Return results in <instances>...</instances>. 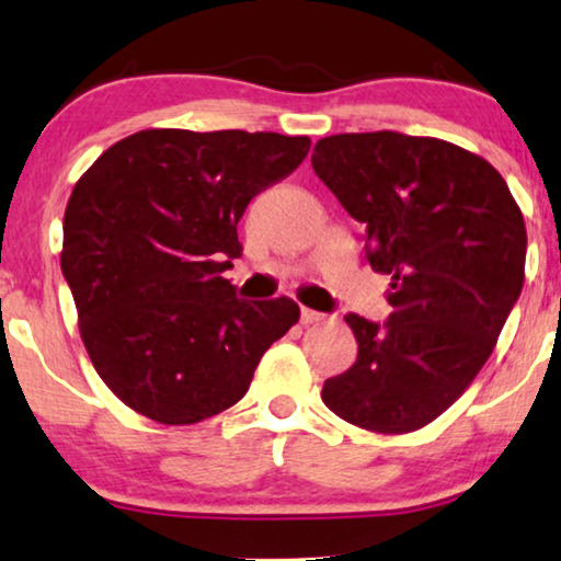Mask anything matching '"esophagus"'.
Segmentation results:
<instances>
[{
    "mask_svg": "<svg viewBox=\"0 0 561 561\" xmlns=\"http://www.w3.org/2000/svg\"><path fill=\"white\" fill-rule=\"evenodd\" d=\"M319 321H324V313L301 309V324H319Z\"/></svg>",
    "mask_w": 561,
    "mask_h": 561,
    "instance_id": "1",
    "label": "esophagus"
}]
</instances>
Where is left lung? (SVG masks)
I'll use <instances>...</instances> for the list:
<instances>
[{
  "label": "left lung",
  "instance_id": "8db88e82",
  "mask_svg": "<svg viewBox=\"0 0 561 561\" xmlns=\"http://www.w3.org/2000/svg\"><path fill=\"white\" fill-rule=\"evenodd\" d=\"M311 165L365 225L367 260L390 275L388 324L347 313L357 359L321 401L375 434L432 424L488 363L526 275V225L485 158L436 137L347 133Z\"/></svg>",
  "mask_w": 561,
  "mask_h": 561
}]
</instances>
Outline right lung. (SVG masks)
<instances>
[{"label":"right lung","instance_id":"obj_1","mask_svg":"<svg viewBox=\"0 0 561 561\" xmlns=\"http://www.w3.org/2000/svg\"><path fill=\"white\" fill-rule=\"evenodd\" d=\"M309 148L278 133L156 127L114 142L76 181L60 271L91 365L129 409L165 426L217 416L301 317L290 298L237 301L221 273L242 252L250 198Z\"/></svg>","mask_w":561,"mask_h":561}]
</instances>
